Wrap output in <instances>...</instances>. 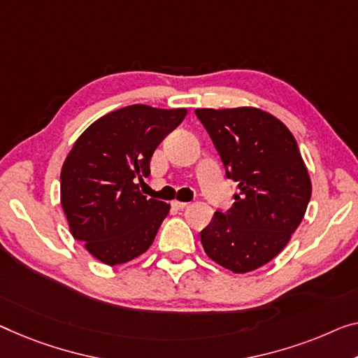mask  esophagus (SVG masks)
<instances>
[{
  "mask_svg": "<svg viewBox=\"0 0 358 358\" xmlns=\"http://www.w3.org/2000/svg\"><path fill=\"white\" fill-rule=\"evenodd\" d=\"M186 206H188V202H180V201H173L172 202V207H173V209H177V210L185 209Z\"/></svg>",
  "mask_w": 358,
  "mask_h": 358,
  "instance_id": "esophagus-1",
  "label": "esophagus"
}]
</instances>
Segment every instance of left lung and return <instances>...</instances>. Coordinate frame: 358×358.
Segmentation results:
<instances>
[{
  "instance_id": "8db88e82",
  "label": "left lung",
  "mask_w": 358,
  "mask_h": 358,
  "mask_svg": "<svg viewBox=\"0 0 358 358\" xmlns=\"http://www.w3.org/2000/svg\"><path fill=\"white\" fill-rule=\"evenodd\" d=\"M227 178L238 183L233 206L215 212L201 243L218 265L246 273L268 264L301 225L312 185L292 133L255 108L196 109Z\"/></svg>"
}]
</instances>
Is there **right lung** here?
Returning <instances> with one entry per match:
<instances>
[{
	"mask_svg": "<svg viewBox=\"0 0 358 358\" xmlns=\"http://www.w3.org/2000/svg\"><path fill=\"white\" fill-rule=\"evenodd\" d=\"M186 109L131 104L82 133L61 170V204L72 236L106 265L146 252L170 206L148 199L135 183L149 175L156 148Z\"/></svg>",
	"mask_w": 358,
	"mask_h": 358,
	"instance_id": "1",
	"label": "right lung"
}]
</instances>
